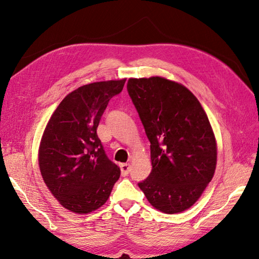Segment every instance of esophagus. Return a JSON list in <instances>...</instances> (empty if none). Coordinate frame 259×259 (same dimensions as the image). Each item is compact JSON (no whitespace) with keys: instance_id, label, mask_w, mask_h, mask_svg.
Segmentation results:
<instances>
[{"instance_id":"obj_1","label":"esophagus","mask_w":259,"mask_h":259,"mask_svg":"<svg viewBox=\"0 0 259 259\" xmlns=\"http://www.w3.org/2000/svg\"><path fill=\"white\" fill-rule=\"evenodd\" d=\"M120 168H121L122 176H128L129 171H130V164L129 163H122L120 165Z\"/></svg>"}]
</instances>
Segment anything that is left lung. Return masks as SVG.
Returning <instances> with one entry per match:
<instances>
[{
	"instance_id": "1",
	"label": "left lung",
	"mask_w": 259,
	"mask_h": 259,
	"mask_svg": "<svg viewBox=\"0 0 259 259\" xmlns=\"http://www.w3.org/2000/svg\"><path fill=\"white\" fill-rule=\"evenodd\" d=\"M126 89L151 143L152 171L138 186L155 209L182 212L198 201L216 169L207 114L186 87L164 77L129 78Z\"/></svg>"
}]
</instances>
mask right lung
<instances>
[{
  "label": "right lung",
  "instance_id": "obj_1",
  "mask_svg": "<svg viewBox=\"0 0 259 259\" xmlns=\"http://www.w3.org/2000/svg\"><path fill=\"white\" fill-rule=\"evenodd\" d=\"M124 83L125 78L77 88L61 100L46 126L38 148L41 175L69 211L89 213L100 208L120 178L121 170L107 157L97 128Z\"/></svg>",
  "mask_w": 259,
  "mask_h": 259
}]
</instances>
